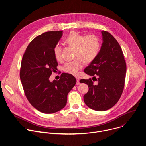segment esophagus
<instances>
[{
  "instance_id": "esophagus-1",
  "label": "esophagus",
  "mask_w": 146,
  "mask_h": 146,
  "mask_svg": "<svg viewBox=\"0 0 146 146\" xmlns=\"http://www.w3.org/2000/svg\"><path fill=\"white\" fill-rule=\"evenodd\" d=\"M76 80H77V82H76V85H79L80 84V79L78 77H76Z\"/></svg>"
}]
</instances>
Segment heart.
<instances>
[{
	"instance_id": "heart-1",
	"label": "heart",
	"mask_w": 146,
	"mask_h": 146,
	"mask_svg": "<svg viewBox=\"0 0 146 146\" xmlns=\"http://www.w3.org/2000/svg\"><path fill=\"white\" fill-rule=\"evenodd\" d=\"M64 43L74 48V60L66 62L62 66L65 72L76 75L82 68V62L84 64H90L94 61L99 54L100 48L99 38L94 35L84 36L80 33L73 31L64 40ZM61 47L56 45L53 48V54L56 60L61 58Z\"/></svg>"
}]
</instances>
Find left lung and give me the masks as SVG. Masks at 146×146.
Masks as SVG:
<instances>
[{
  "instance_id": "left-lung-1",
  "label": "left lung",
  "mask_w": 146,
  "mask_h": 146,
  "mask_svg": "<svg viewBox=\"0 0 146 146\" xmlns=\"http://www.w3.org/2000/svg\"><path fill=\"white\" fill-rule=\"evenodd\" d=\"M103 41L95 59L84 72L92 80L81 79L88 86L84 95L86 105L96 111H106L119 100L125 86L127 65L122 50L116 39L109 32L102 31ZM94 81L97 82L95 83Z\"/></svg>"
}]
</instances>
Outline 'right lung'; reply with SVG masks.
Returning <instances> with one entry per match:
<instances>
[{"instance_id": "add662e5", "label": "right lung", "mask_w": 146, "mask_h": 146, "mask_svg": "<svg viewBox=\"0 0 146 146\" xmlns=\"http://www.w3.org/2000/svg\"><path fill=\"white\" fill-rule=\"evenodd\" d=\"M62 31L46 32L28 46L20 68V79L31 105L45 114L56 113L66 105L67 96L76 83L75 77L63 73L59 80H49L58 66L53 48L62 36Z\"/></svg>"}]
</instances>
